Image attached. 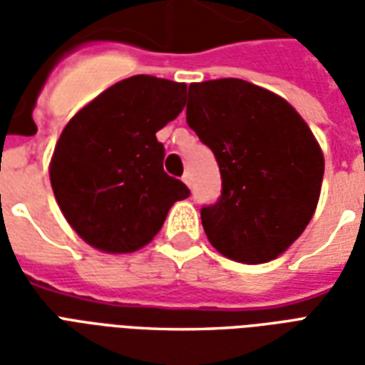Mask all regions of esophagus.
<instances>
[{"label": "esophagus", "instance_id": "obj_1", "mask_svg": "<svg viewBox=\"0 0 365 365\" xmlns=\"http://www.w3.org/2000/svg\"><path fill=\"white\" fill-rule=\"evenodd\" d=\"M182 180H183V183H185V185H190V187H191V174H190V172H185V174L182 175Z\"/></svg>", "mask_w": 365, "mask_h": 365}]
</instances>
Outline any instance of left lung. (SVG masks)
<instances>
[{"label": "left lung", "instance_id": "left-lung-1", "mask_svg": "<svg viewBox=\"0 0 365 365\" xmlns=\"http://www.w3.org/2000/svg\"><path fill=\"white\" fill-rule=\"evenodd\" d=\"M185 119L221 172V195L201 207L209 242L230 260H274L319 203L324 158L311 128L285 99L237 78L191 83Z\"/></svg>", "mask_w": 365, "mask_h": 365}]
</instances>
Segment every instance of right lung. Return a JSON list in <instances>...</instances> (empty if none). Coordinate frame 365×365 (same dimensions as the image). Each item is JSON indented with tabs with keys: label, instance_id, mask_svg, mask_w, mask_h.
Returning a JSON list of instances; mask_svg holds the SVG:
<instances>
[{
	"label": "right lung",
	"instance_id": "right-lung-1",
	"mask_svg": "<svg viewBox=\"0 0 365 365\" xmlns=\"http://www.w3.org/2000/svg\"><path fill=\"white\" fill-rule=\"evenodd\" d=\"M187 86L154 76L115 83L70 119L51 162V183L72 229L103 252L148 245L170 207L191 191L164 172L156 133L183 109Z\"/></svg>",
	"mask_w": 365,
	"mask_h": 365
}]
</instances>
